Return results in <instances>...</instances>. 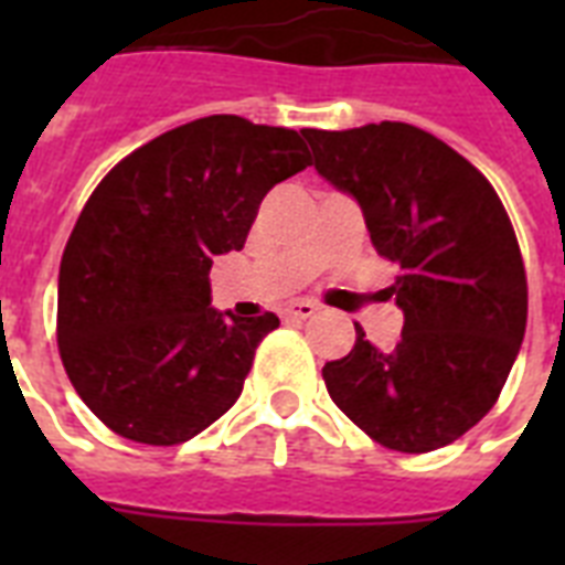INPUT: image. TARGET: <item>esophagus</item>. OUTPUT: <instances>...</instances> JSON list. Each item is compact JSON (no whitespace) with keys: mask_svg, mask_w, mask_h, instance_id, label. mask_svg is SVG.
<instances>
[{"mask_svg":"<svg viewBox=\"0 0 565 565\" xmlns=\"http://www.w3.org/2000/svg\"><path fill=\"white\" fill-rule=\"evenodd\" d=\"M317 313H319V305L310 299H296L284 308V317H290V319H310V317H317Z\"/></svg>","mask_w":565,"mask_h":565,"instance_id":"esophagus-1","label":"esophagus"}]
</instances>
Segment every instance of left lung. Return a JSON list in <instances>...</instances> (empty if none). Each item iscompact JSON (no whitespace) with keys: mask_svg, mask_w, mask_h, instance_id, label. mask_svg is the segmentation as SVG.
Wrapping results in <instances>:
<instances>
[{"mask_svg":"<svg viewBox=\"0 0 565 565\" xmlns=\"http://www.w3.org/2000/svg\"><path fill=\"white\" fill-rule=\"evenodd\" d=\"M313 167L358 199L377 255L398 266L386 299L404 313L393 349L354 326L322 366L328 395L375 443L434 451L490 413L527 322V278L492 184L451 146L407 122L305 131Z\"/></svg>","mask_w":565,"mask_h":565,"instance_id":"1","label":"left lung"}]
</instances>
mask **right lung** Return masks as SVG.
<instances>
[{"instance_id": "add662e5", "label": "right lung", "mask_w": 565, "mask_h": 565, "mask_svg": "<svg viewBox=\"0 0 565 565\" xmlns=\"http://www.w3.org/2000/svg\"><path fill=\"white\" fill-rule=\"evenodd\" d=\"M305 167L296 131L216 114L149 140L93 190L61 257L57 349L114 434L179 446L237 402L278 317L220 313L207 275Z\"/></svg>"}]
</instances>
